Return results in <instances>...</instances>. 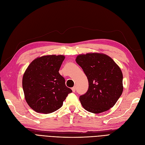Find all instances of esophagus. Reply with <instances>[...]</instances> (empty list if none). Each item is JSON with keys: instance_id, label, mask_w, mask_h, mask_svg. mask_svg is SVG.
I'll use <instances>...</instances> for the list:
<instances>
[{"instance_id": "34e87169", "label": "esophagus", "mask_w": 145, "mask_h": 145, "mask_svg": "<svg viewBox=\"0 0 145 145\" xmlns=\"http://www.w3.org/2000/svg\"><path fill=\"white\" fill-rule=\"evenodd\" d=\"M71 89H72V92H75L76 91V87L75 86H74V87H72V88H71Z\"/></svg>"}]
</instances>
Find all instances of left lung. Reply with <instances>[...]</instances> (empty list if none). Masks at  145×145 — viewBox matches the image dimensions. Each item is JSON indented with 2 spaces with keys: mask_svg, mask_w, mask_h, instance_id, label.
<instances>
[{
  "mask_svg": "<svg viewBox=\"0 0 145 145\" xmlns=\"http://www.w3.org/2000/svg\"><path fill=\"white\" fill-rule=\"evenodd\" d=\"M88 80V91L79 100L85 109L92 113L106 111L121 96L123 74L110 57L98 52L80 54L76 59Z\"/></svg>",
  "mask_w": 145,
  "mask_h": 145,
  "instance_id": "left-lung-1",
  "label": "left lung"
}]
</instances>
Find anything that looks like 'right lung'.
<instances>
[{
	"mask_svg": "<svg viewBox=\"0 0 145 145\" xmlns=\"http://www.w3.org/2000/svg\"><path fill=\"white\" fill-rule=\"evenodd\" d=\"M65 57L46 55L35 59L24 74L22 87L26 102L37 112L57 110L72 90L59 72Z\"/></svg>",
	"mask_w": 145,
	"mask_h": 145,
	"instance_id": "right-lung-1",
	"label": "right lung"
}]
</instances>
